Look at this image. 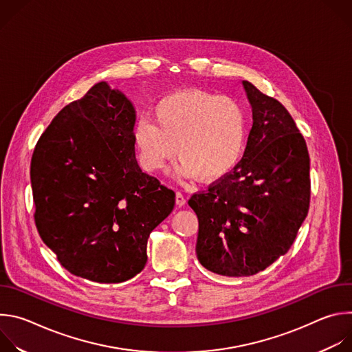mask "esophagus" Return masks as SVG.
<instances>
[{
  "mask_svg": "<svg viewBox=\"0 0 352 352\" xmlns=\"http://www.w3.org/2000/svg\"><path fill=\"white\" fill-rule=\"evenodd\" d=\"M175 204L178 208H182L186 204V199L181 192H177V195H175Z\"/></svg>",
  "mask_w": 352,
  "mask_h": 352,
  "instance_id": "34e87169",
  "label": "esophagus"
}]
</instances>
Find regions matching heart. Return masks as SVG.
Masks as SVG:
<instances>
[{"mask_svg":"<svg viewBox=\"0 0 352 352\" xmlns=\"http://www.w3.org/2000/svg\"><path fill=\"white\" fill-rule=\"evenodd\" d=\"M152 118L135 131L139 160L147 171L162 170L177 153L179 177L213 182L226 177L243 153L248 116L232 97L178 90L159 100Z\"/></svg>","mask_w":352,"mask_h":352,"instance_id":"heart-1","label":"heart"}]
</instances>
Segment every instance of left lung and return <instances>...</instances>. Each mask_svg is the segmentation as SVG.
<instances>
[{"label": "left lung", "mask_w": 352, "mask_h": 352, "mask_svg": "<svg viewBox=\"0 0 352 352\" xmlns=\"http://www.w3.org/2000/svg\"><path fill=\"white\" fill-rule=\"evenodd\" d=\"M242 86L254 121L242 160L188 202L199 220L197 261L228 277L254 276L285 255L311 197L308 148L292 117L250 82Z\"/></svg>", "instance_id": "left-lung-1"}]
</instances>
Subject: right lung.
I'll list each match as a JSON object with an SVG mask.
<instances>
[{
  "label": "right lung",
  "instance_id": "1",
  "mask_svg": "<svg viewBox=\"0 0 352 352\" xmlns=\"http://www.w3.org/2000/svg\"><path fill=\"white\" fill-rule=\"evenodd\" d=\"M135 124L131 100L98 82L54 117L33 152L37 231L69 273L94 283L140 273L150 232L174 209V190L136 162Z\"/></svg>",
  "mask_w": 352,
  "mask_h": 352
}]
</instances>
